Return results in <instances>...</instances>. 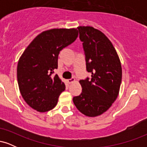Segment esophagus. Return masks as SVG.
<instances>
[{"instance_id":"1","label":"esophagus","mask_w":147,"mask_h":147,"mask_svg":"<svg viewBox=\"0 0 147 147\" xmlns=\"http://www.w3.org/2000/svg\"><path fill=\"white\" fill-rule=\"evenodd\" d=\"M75 82V79L74 78V77H72V78L70 79H68V82L69 84H72V82Z\"/></svg>"}]
</instances>
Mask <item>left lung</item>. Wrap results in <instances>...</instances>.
Wrapping results in <instances>:
<instances>
[{
	"label": "left lung",
	"mask_w": 147,
	"mask_h": 147,
	"mask_svg": "<svg viewBox=\"0 0 147 147\" xmlns=\"http://www.w3.org/2000/svg\"><path fill=\"white\" fill-rule=\"evenodd\" d=\"M77 29L91 79L79 81L82 92L73 97V102L82 113L96 117L106 112L117 99L122 82V65L115 49L104 33L90 26Z\"/></svg>",
	"instance_id": "left-lung-1"
}]
</instances>
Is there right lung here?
<instances>
[{
	"instance_id": "right-lung-1",
	"label": "right lung",
	"mask_w": 147,
	"mask_h": 147,
	"mask_svg": "<svg viewBox=\"0 0 147 147\" xmlns=\"http://www.w3.org/2000/svg\"><path fill=\"white\" fill-rule=\"evenodd\" d=\"M78 30L52 29L43 32L27 47L18 62L17 80L25 102L38 112L56 106L65 86L59 76L52 75L58 68L60 51L77 39Z\"/></svg>"
}]
</instances>
